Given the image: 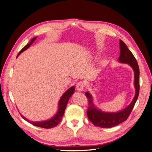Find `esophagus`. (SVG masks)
<instances>
[{"label":"esophagus","mask_w":152,"mask_h":152,"mask_svg":"<svg viewBox=\"0 0 152 152\" xmlns=\"http://www.w3.org/2000/svg\"><path fill=\"white\" fill-rule=\"evenodd\" d=\"M76 89L78 91L82 92L83 91L84 89V84L83 82H78L77 86H76Z\"/></svg>","instance_id":"esophagus-1"}]
</instances>
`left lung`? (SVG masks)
<instances>
[{
  "label": "left lung",
  "instance_id": "left-lung-1",
  "mask_svg": "<svg viewBox=\"0 0 152 152\" xmlns=\"http://www.w3.org/2000/svg\"><path fill=\"white\" fill-rule=\"evenodd\" d=\"M120 56L118 61L121 63H126L131 66L134 73L135 95L129 105L121 111L117 112H105L98 108L93 102V98L89 92H86V96L88 99V109L87 115L89 120L95 126L102 128L113 127L126 121L129 116L134 107L140 93V69L136 58L126 44L120 40Z\"/></svg>",
  "mask_w": 152,
  "mask_h": 152
}]
</instances>
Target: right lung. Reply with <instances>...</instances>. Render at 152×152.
I'll return each instance as SVG.
<instances>
[{
  "label": "right lung",
  "mask_w": 152,
  "mask_h": 152,
  "mask_svg": "<svg viewBox=\"0 0 152 152\" xmlns=\"http://www.w3.org/2000/svg\"><path fill=\"white\" fill-rule=\"evenodd\" d=\"M36 39H37V37L32 39L30 40V42L28 44H26L25 46L20 50V53L18 54V56H17L16 58L18 57V56H19V55L21 53L25 51V50H26L28 48H30V45L34 43V42L35 40ZM74 92H75V87L72 86L70 87V88H69L65 92V93L62 95V96L61 97L60 99H59V103H58V107L57 113L55 114L51 118L48 119V120H47V121H39V122H33V121H31L28 120V119L26 118L25 117L23 116L22 115H21L23 117V118L24 119V120L30 122L31 124H33V125L35 126L45 128V129H50V128H53V127H56L59 123V122L61 121V118L63 116V114H64V113H65V110L66 107L68 100L72 96V94L74 93Z\"/></svg>",
  "instance_id": "obj_1"
}]
</instances>
